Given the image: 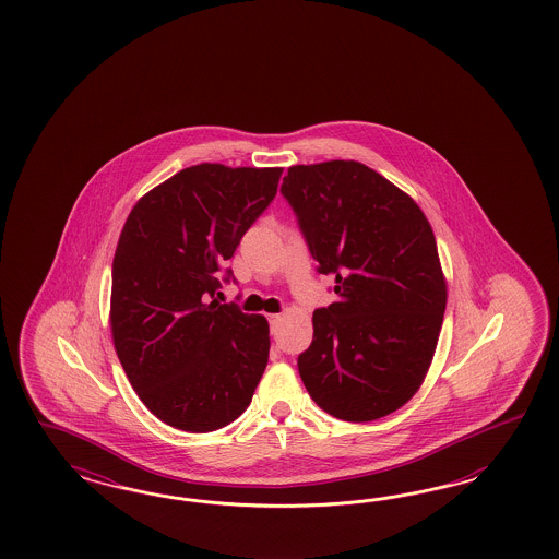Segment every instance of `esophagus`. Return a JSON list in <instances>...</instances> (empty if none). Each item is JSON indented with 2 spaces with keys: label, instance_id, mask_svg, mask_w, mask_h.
Masks as SVG:
<instances>
[{
  "label": "esophagus",
  "instance_id": "esophagus-1",
  "mask_svg": "<svg viewBox=\"0 0 559 559\" xmlns=\"http://www.w3.org/2000/svg\"><path fill=\"white\" fill-rule=\"evenodd\" d=\"M269 322H271V330L274 332L276 325L281 323V313H271V316H269Z\"/></svg>",
  "mask_w": 559,
  "mask_h": 559
}]
</instances>
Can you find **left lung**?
Returning a JSON list of instances; mask_svg holds the SVG:
<instances>
[{
    "label": "left lung",
    "instance_id": "8db88e82",
    "mask_svg": "<svg viewBox=\"0 0 559 559\" xmlns=\"http://www.w3.org/2000/svg\"><path fill=\"white\" fill-rule=\"evenodd\" d=\"M281 192L338 299L313 311L299 355L311 400L346 423H372L420 390L437 350L447 278L416 201L379 171L332 159L290 166Z\"/></svg>",
    "mask_w": 559,
    "mask_h": 559
}]
</instances>
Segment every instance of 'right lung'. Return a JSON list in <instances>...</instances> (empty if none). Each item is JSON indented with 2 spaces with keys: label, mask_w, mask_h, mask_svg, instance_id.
<instances>
[{
  "label": "right lung",
  "mask_w": 559,
  "mask_h": 559,
  "mask_svg": "<svg viewBox=\"0 0 559 559\" xmlns=\"http://www.w3.org/2000/svg\"><path fill=\"white\" fill-rule=\"evenodd\" d=\"M283 168L199 164L143 194L112 260L110 330L153 416L213 432L250 406L269 362L264 316L219 304V269L271 204Z\"/></svg>",
  "instance_id": "obj_1"
}]
</instances>
